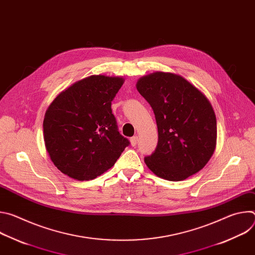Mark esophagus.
<instances>
[{"label": "esophagus", "instance_id": "esophagus-1", "mask_svg": "<svg viewBox=\"0 0 255 255\" xmlns=\"http://www.w3.org/2000/svg\"><path fill=\"white\" fill-rule=\"evenodd\" d=\"M130 141H131V145H132V146H136L137 143H138V136H136V135H135V136L131 137Z\"/></svg>", "mask_w": 255, "mask_h": 255}]
</instances>
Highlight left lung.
<instances>
[{"label":"left lung","instance_id":"obj_1","mask_svg":"<svg viewBox=\"0 0 255 255\" xmlns=\"http://www.w3.org/2000/svg\"><path fill=\"white\" fill-rule=\"evenodd\" d=\"M151 106L158 130L155 150L144 157L148 168L167 180L200 171L214 153L217 122L208 99L180 76L154 72L137 83Z\"/></svg>","mask_w":255,"mask_h":255}]
</instances>
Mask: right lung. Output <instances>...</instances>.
Listing matches in <instances>:
<instances>
[{"label": "right lung", "mask_w": 255, "mask_h": 255, "mask_svg": "<svg viewBox=\"0 0 255 255\" xmlns=\"http://www.w3.org/2000/svg\"><path fill=\"white\" fill-rule=\"evenodd\" d=\"M123 83L121 78L89 77L62 92L47 109L46 150L64 174L94 179L111 168L130 144L119 133L111 108Z\"/></svg>", "instance_id": "right-lung-1"}]
</instances>
